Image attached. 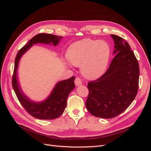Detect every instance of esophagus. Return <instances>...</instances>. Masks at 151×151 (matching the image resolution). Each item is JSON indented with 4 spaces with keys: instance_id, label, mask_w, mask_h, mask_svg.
Wrapping results in <instances>:
<instances>
[{
    "instance_id": "obj_1",
    "label": "esophagus",
    "mask_w": 151,
    "mask_h": 151,
    "mask_svg": "<svg viewBox=\"0 0 151 151\" xmlns=\"http://www.w3.org/2000/svg\"><path fill=\"white\" fill-rule=\"evenodd\" d=\"M83 83H82L81 79L79 78V77H76L75 79V84L76 86H81Z\"/></svg>"
}]
</instances>
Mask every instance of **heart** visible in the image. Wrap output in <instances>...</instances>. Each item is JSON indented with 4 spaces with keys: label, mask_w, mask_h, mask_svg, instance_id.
Wrapping results in <instances>:
<instances>
[{
    "label": "heart",
    "mask_w": 151,
    "mask_h": 151,
    "mask_svg": "<svg viewBox=\"0 0 151 151\" xmlns=\"http://www.w3.org/2000/svg\"><path fill=\"white\" fill-rule=\"evenodd\" d=\"M111 49L108 43L102 40L84 38L70 45L67 52L71 64L81 67L85 78L93 80L101 77L106 71Z\"/></svg>",
    "instance_id": "b5f03b06"
}]
</instances>
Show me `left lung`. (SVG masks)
<instances>
[{
  "instance_id": "left-lung-1",
  "label": "left lung",
  "mask_w": 151,
  "mask_h": 151,
  "mask_svg": "<svg viewBox=\"0 0 151 151\" xmlns=\"http://www.w3.org/2000/svg\"><path fill=\"white\" fill-rule=\"evenodd\" d=\"M115 55L107 71L98 79L88 83L86 106L93 115L111 118L129 107L137 94L139 65L126 41L111 35Z\"/></svg>"
}]
</instances>
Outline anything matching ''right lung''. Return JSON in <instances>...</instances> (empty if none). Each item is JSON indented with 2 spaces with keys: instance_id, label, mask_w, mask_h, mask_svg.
Returning a JSON list of instances; mask_svg holds the SVG:
<instances>
[{
  "instance_id": "right-lung-1",
  "label": "right lung",
  "mask_w": 151,
  "mask_h": 151,
  "mask_svg": "<svg viewBox=\"0 0 151 151\" xmlns=\"http://www.w3.org/2000/svg\"><path fill=\"white\" fill-rule=\"evenodd\" d=\"M63 37L51 34L41 33L35 36L28 43L18 52L15 58L14 70L12 76V87L16 96L31 115L40 120H52L60 116L64 111L67 106V99L68 94L75 88L74 80L76 77L58 82L51 93L45 100L35 102L31 100L22 91L18 80L17 69L22 56L36 43L52 45L54 47L60 43Z\"/></svg>"
}]
</instances>
